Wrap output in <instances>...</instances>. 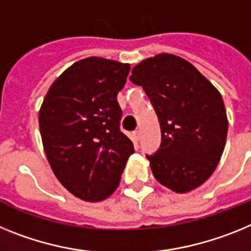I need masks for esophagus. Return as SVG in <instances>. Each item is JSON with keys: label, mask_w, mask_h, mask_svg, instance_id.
I'll use <instances>...</instances> for the list:
<instances>
[{"label": "esophagus", "mask_w": 251, "mask_h": 251, "mask_svg": "<svg viewBox=\"0 0 251 251\" xmlns=\"http://www.w3.org/2000/svg\"><path fill=\"white\" fill-rule=\"evenodd\" d=\"M134 138L136 139V140H140L141 139V131L140 130H136V131H134Z\"/></svg>", "instance_id": "obj_1"}]
</instances>
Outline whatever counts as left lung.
Instances as JSON below:
<instances>
[{
    "label": "left lung",
    "mask_w": 251,
    "mask_h": 251,
    "mask_svg": "<svg viewBox=\"0 0 251 251\" xmlns=\"http://www.w3.org/2000/svg\"><path fill=\"white\" fill-rule=\"evenodd\" d=\"M155 110L160 147L147 155L155 179L177 193L206 182L215 172L227 136L222 97L186 59L158 54L135 65L130 77Z\"/></svg>",
    "instance_id": "left-lung-1"
}]
</instances>
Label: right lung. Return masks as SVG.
Segmentation results:
<instances>
[{
  "instance_id": "add662e5",
  "label": "right lung",
  "mask_w": 251,
  "mask_h": 251,
  "mask_svg": "<svg viewBox=\"0 0 251 251\" xmlns=\"http://www.w3.org/2000/svg\"><path fill=\"white\" fill-rule=\"evenodd\" d=\"M130 65L97 56L74 63L48 91L39 126L55 177L75 197L99 202L119 186L132 141L120 131L117 93Z\"/></svg>"
}]
</instances>
